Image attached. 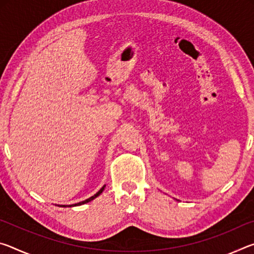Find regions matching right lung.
I'll return each instance as SVG.
<instances>
[{
  "mask_svg": "<svg viewBox=\"0 0 254 254\" xmlns=\"http://www.w3.org/2000/svg\"><path fill=\"white\" fill-rule=\"evenodd\" d=\"M104 188H105V185L104 186H103L100 190H98L95 195L94 196H92V197H89V198H87V199H85V200H83V201H79V203H76V204H72V205H58V206H60V207H72V206H79V205H83V204H86V203H88V201H91V200H93V199H95L96 197H98L100 196L102 192H103V190H104Z\"/></svg>",
  "mask_w": 254,
  "mask_h": 254,
  "instance_id": "obj_1",
  "label": "right lung"
}]
</instances>
